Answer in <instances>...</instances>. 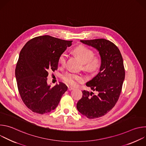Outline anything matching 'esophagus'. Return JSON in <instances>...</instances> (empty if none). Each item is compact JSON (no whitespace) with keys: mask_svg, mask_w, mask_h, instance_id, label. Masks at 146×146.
I'll return each instance as SVG.
<instances>
[{"mask_svg":"<svg viewBox=\"0 0 146 146\" xmlns=\"http://www.w3.org/2000/svg\"><path fill=\"white\" fill-rule=\"evenodd\" d=\"M74 89V88L73 87H68V90L69 91H71V90H73Z\"/></svg>","mask_w":146,"mask_h":146,"instance_id":"34e87169","label":"esophagus"}]
</instances>
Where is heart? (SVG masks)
<instances>
[{"label":"heart","instance_id":"heart-1","mask_svg":"<svg viewBox=\"0 0 146 146\" xmlns=\"http://www.w3.org/2000/svg\"><path fill=\"white\" fill-rule=\"evenodd\" d=\"M74 54L78 56L83 64H85L86 68L90 70H96L99 65V60L98 58H93V51L84 46H79L73 50ZM66 55L65 53L62 54L59 59V63L64 65L66 63ZM64 80L70 85L76 84V81H81L83 78L78 74L72 73H66L64 76Z\"/></svg>","mask_w":146,"mask_h":146}]
</instances>
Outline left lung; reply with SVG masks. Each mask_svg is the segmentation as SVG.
Listing matches in <instances>:
<instances>
[{"instance_id": "1", "label": "left lung", "mask_w": 146, "mask_h": 146, "mask_svg": "<svg viewBox=\"0 0 146 146\" xmlns=\"http://www.w3.org/2000/svg\"><path fill=\"white\" fill-rule=\"evenodd\" d=\"M80 41L99 52L101 64L99 73L86 83L98 94L82 91L77 109L88 118H99L110 111L118 100L125 78L123 59L118 47L109 40L98 38Z\"/></svg>"}]
</instances>
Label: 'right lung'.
Listing matches in <instances>:
<instances>
[{
	"instance_id": "obj_1",
	"label": "right lung",
	"mask_w": 146,
	"mask_h": 146,
	"mask_svg": "<svg viewBox=\"0 0 146 146\" xmlns=\"http://www.w3.org/2000/svg\"><path fill=\"white\" fill-rule=\"evenodd\" d=\"M48 35L35 37L20 51L15 70L19 95L27 107L43 114L54 110L68 87L59 82L52 88L47 84L50 71L57 70L60 56L72 45Z\"/></svg>"
}]
</instances>
